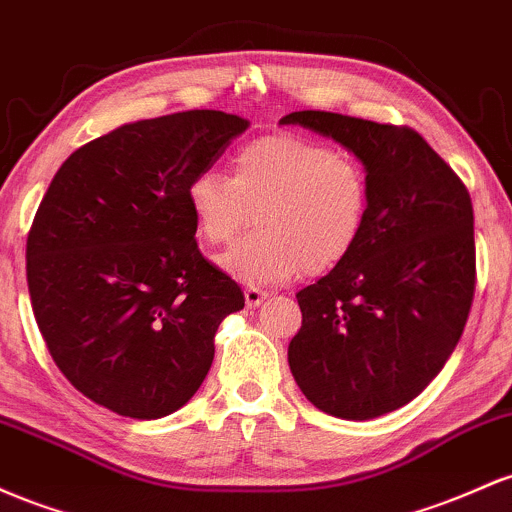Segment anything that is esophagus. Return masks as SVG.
<instances>
[{"mask_svg":"<svg viewBox=\"0 0 512 512\" xmlns=\"http://www.w3.org/2000/svg\"><path fill=\"white\" fill-rule=\"evenodd\" d=\"M268 297L266 290H258V287H246L244 290V300H246V307H258L263 300Z\"/></svg>","mask_w":512,"mask_h":512,"instance_id":"1","label":"esophagus"}]
</instances>
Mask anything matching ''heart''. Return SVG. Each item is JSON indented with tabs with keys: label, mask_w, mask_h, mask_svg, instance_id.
I'll use <instances>...</instances> for the list:
<instances>
[{
	"label": "heart",
	"mask_w": 512,
	"mask_h": 512,
	"mask_svg": "<svg viewBox=\"0 0 512 512\" xmlns=\"http://www.w3.org/2000/svg\"><path fill=\"white\" fill-rule=\"evenodd\" d=\"M186 203L210 246L237 241L256 212L258 234L220 263L246 285H280L329 273L353 254L370 217V179L358 159L326 142L273 132L234 152L232 179L195 176Z\"/></svg>",
	"instance_id": "1"
}]
</instances>
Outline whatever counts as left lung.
I'll return each mask as SVG.
<instances>
[{
    "mask_svg": "<svg viewBox=\"0 0 512 512\" xmlns=\"http://www.w3.org/2000/svg\"><path fill=\"white\" fill-rule=\"evenodd\" d=\"M283 125L331 137L370 179V217L355 251L297 292L302 329L287 363L329 416L370 421L416 399L455 350L476 287L469 191L411 128L326 111Z\"/></svg>",
    "mask_w": 512,
    "mask_h": 512,
    "instance_id": "obj_1",
    "label": "left lung"
}]
</instances>
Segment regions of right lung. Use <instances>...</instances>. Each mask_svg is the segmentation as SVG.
I'll use <instances>...</instances> for the list:
<instances>
[{
	"label": "right lung",
	"mask_w": 512,
	"mask_h": 512,
	"mask_svg": "<svg viewBox=\"0 0 512 512\" xmlns=\"http://www.w3.org/2000/svg\"><path fill=\"white\" fill-rule=\"evenodd\" d=\"M249 120L183 111L120 125L57 169L26 241L33 314L62 375L118 416L179 411L241 287L200 254L186 188Z\"/></svg>",
	"instance_id": "1"
}]
</instances>
